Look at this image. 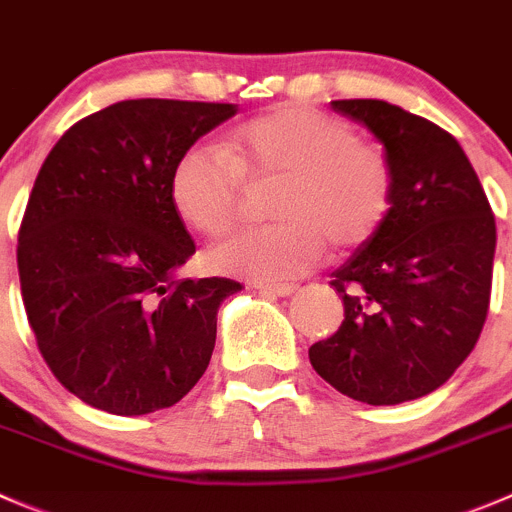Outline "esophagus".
Instances as JSON below:
<instances>
[{
    "label": "esophagus",
    "mask_w": 512,
    "mask_h": 512,
    "mask_svg": "<svg viewBox=\"0 0 512 512\" xmlns=\"http://www.w3.org/2000/svg\"><path fill=\"white\" fill-rule=\"evenodd\" d=\"M255 287L260 292H270V295H277V297H290L292 292L297 290L292 282H257Z\"/></svg>",
    "instance_id": "1"
}]
</instances>
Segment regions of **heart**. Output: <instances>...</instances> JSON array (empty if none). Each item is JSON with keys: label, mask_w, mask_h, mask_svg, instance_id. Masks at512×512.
<instances>
[{"label": "heart", "mask_w": 512, "mask_h": 512, "mask_svg": "<svg viewBox=\"0 0 512 512\" xmlns=\"http://www.w3.org/2000/svg\"><path fill=\"white\" fill-rule=\"evenodd\" d=\"M242 177H280L272 195L277 222L245 227L207 252L220 275L287 280L312 267L322 242L350 252L370 242L395 200L393 162L357 142L340 117L305 104H280L230 135V155L195 145L177 160L170 197L202 235H222L237 220Z\"/></svg>", "instance_id": "b5f03b06"}]
</instances>
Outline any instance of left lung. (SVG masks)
<instances>
[{"label":"left lung","mask_w":512,"mask_h":512,"mask_svg":"<svg viewBox=\"0 0 512 512\" xmlns=\"http://www.w3.org/2000/svg\"><path fill=\"white\" fill-rule=\"evenodd\" d=\"M395 170L390 217L332 272L345 320L310 347L322 380L367 405L433 393L478 342L490 305L495 217L463 147L382 99H335Z\"/></svg>","instance_id":"8db88e82"}]
</instances>
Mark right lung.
<instances>
[{"mask_svg": "<svg viewBox=\"0 0 512 512\" xmlns=\"http://www.w3.org/2000/svg\"><path fill=\"white\" fill-rule=\"evenodd\" d=\"M237 104L124 99L72 124L19 227L29 325L72 395L112 415L180 403L210 365L227 277L177 280L195 255L170 197L177 160Z\"/></svg>", "mask_w": 512, "mask_h": 512, "instance_id": "right-lung-1", "label": "right lung"}]
</instances>
